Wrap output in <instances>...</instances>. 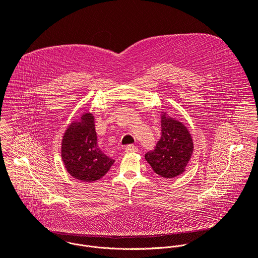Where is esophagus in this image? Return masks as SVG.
I'll return each mask as SVG.
<instances>
[{
    "label": "esophagus",
    "mask_w": 258,
    "mask_h": 258,
    "mask_svg": "<svg viewBox=\"0 0 258 258\" xmlns=\"http://www.w3.org/2000/svg\"><path fill=\"white\" fill-rule=\"evenodd\" d=\"M125 152L126 153H137L138 152V148L134 145H127L125 147Z\"/></svg>",
    "instance_id": "34e87169"
}]
</instances>
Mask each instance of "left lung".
<instances>
[{"mask_svg":"<svg viewBox=\"0 0 258 258\" xmlns=\"http://www.w3.org/2000/svg\"><path fill=\"white\" fill-rule=\"evenodd\" d=\"M161 128V139L145 158L156 174L170 179L184 172L193 153V141L186 126L176 119L163 115Z\"/></svg>","mask_w":258,"mask_h":258,"instance_id":"obj_1","label":"left lung"}]
</instances>
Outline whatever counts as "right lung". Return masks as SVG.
<instances>
[{"instance_id":"right-lung-1","label":"right lung","mask_w":258,"mask_h":258,"mask_svg":"<svg viewBox=\"0 0 258 258\" xmlns=\"http://www.w3.org/2000/svg\"><path fill=\"white\" fill-rule=\"evenodd\" d=\"M62 160L68 173L82 182H94L102 178L114 160L108 158L97 145L93 116L84 113L72 122L62 141Z\"/></svg>"}]
</instances>
